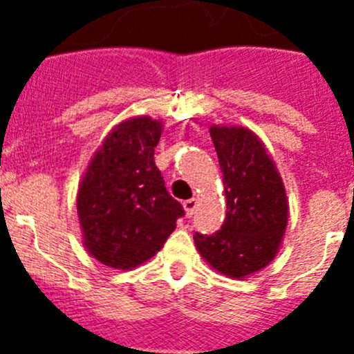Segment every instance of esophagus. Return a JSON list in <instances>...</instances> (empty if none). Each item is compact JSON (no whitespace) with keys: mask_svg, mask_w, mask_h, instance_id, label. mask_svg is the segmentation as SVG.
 I'll use <instances>...</instances> for the list:
<instances>
[{"mask_svg":"<svg viewBox=\"0 0 354 354\" xmlns=\"http://www.w3.org/2000/svg\"><path fill=\"white\" fill-rule=\"evenodd\" d=\"M196 204H198V202H196V198H189V200H186V202H184V211H186V216L187 218H192L193 214H195V209H196Z\"/></svg>","mask_w":354,"mask_h":354,"instance_id":"obj_1","label":"esophagus"}]
</instances>
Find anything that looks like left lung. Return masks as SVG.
Instances as JSON below:
<instances>
[{"instance_id": "1", "label": "left lung", "mask_w": 354, "mask_h": 354, "mask_svg": "<svg viewBox=\"0 0 354 354\" xmlns=\"http://www.w3.org/2000/svg\"><path fill=\"white\" fill-rule=\"evenodd\" d=\"M227 218L212 236L195 234V246L212 270L246 278L270 264L282 245L289 218L286 186L264 143L241 126H211Z\"/></svg>"}]
</instances>
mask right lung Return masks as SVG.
I'll return each mask as SVG.
<instances>
[{
    "mask_svg": "<svg viewBox=\"0 0 354 354\" xmlns=\"http://www.w3.org/2000/svg\"><path fill=\"white\" fill-rule=\"evenodd\" d=\"M161 120L127 118L95 150L77 187L83 245L95 261L133 270L152 259L175 230L183 205L154 162Z\"/></svg>",
    "mask_w": 354,
    "mask_h": 354,
    "instance_id": "1",
    "label": "right lung"
}]
</instances>
